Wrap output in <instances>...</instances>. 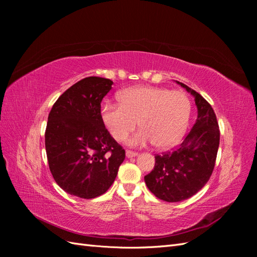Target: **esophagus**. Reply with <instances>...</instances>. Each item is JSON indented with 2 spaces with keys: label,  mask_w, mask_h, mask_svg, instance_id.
I'll use <instances>...</instances> for the list:
<instances>
[{
  "label": "esophagus",
  "mask_w": 257,
  "mask_h": 257,
  "mask_svg": "<svg viewBox=\"0 0 257 257\" xmlns=\"http://www.w3.org/2000/svg\"><path fill=\"white\" fill-rule=\"evenodd\" d=\"M125 154H126V158H134V157H137V155H138L137 152L131 151V150H126Z\"/></svg>",
  "instance_id": "34e87169"
}]
</instances>
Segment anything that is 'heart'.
Listing matches in <instances>:
<instances>
[{
    "mask_svg": "<svg viewBox=\"0 0 257 257\" xmlns=\"http://www.w3.org/2000/svg\"><path fill=\"white\" fill-rule=\"evenodd\" d=\"M120 104L105 102L100 119L110 135L122 142L137 125L143 127L128 141L131 146L154 144L161 149L173 147L189 125L191 102L182 91L158 87H134L123 90Z\"/></svg>",
    "mask_w": 257,
    "mask_h": 257,
    "instance_id": "b5f03b06",
    "label": "heart"
}]
</instances>
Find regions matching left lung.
<instances>
[{"label": "left lung", "instance_id": "8db88e82", "mask_svg": "<svg viewBox=\"0 0 257 257\" xmlns=\"http://www.w3.org/2000/svg\"><path fill=\"white\" fill-rule=\"evenodd\" d=\"M177 83L195 98L196 122L175 150L155 155L154 168L145 176L148 189L168 203L188 199L204 188L212 175L220 145L219 124L211 105L188 85Z\"/></svg>", "mask_w": 257, "mask_h": 257}]
</instances>
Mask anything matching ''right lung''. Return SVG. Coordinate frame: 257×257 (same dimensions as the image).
I'll return each mask as SVG.
<instances>
[{
  "instance_id": "1",
  "label": "right lung",
  "mask_w": 257,
  "mask_h": 257,
  "mask_svg": "<svg viewBox=\"0 0 257 257\" xmlns=\"http://www.w3.org/2000/svg\"><path fill=\"white\" fill-rule=\"evenodd\" d=\"M112 81L87 77L73 84L53 104L45 146L52 177L71 195L90 199L113 183L125 151L100 119V103Z\"/></svg>"
}]
</instances>
